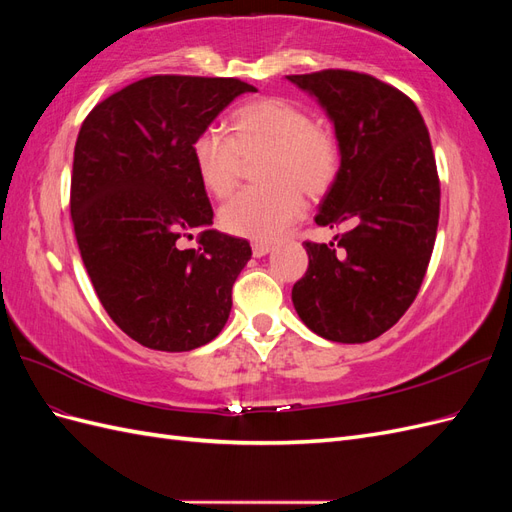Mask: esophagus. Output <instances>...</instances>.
<instances>
[{"instance_id":"34e87169","label":"esophagus","mask_w":512,"mask_h":512,"mask_svg":"<svg viewBox=\"0 0 512 512\" xmlns=\"http://www.w3.org/2000/svg\"><path fill=\"white\" fill-rule=\"evenodd\" d=\"M271 250H273V247H271L269 243H258V241H256V243H252V252H254V256H256V258L267 256Z\"/></svg>"}]
</instances>
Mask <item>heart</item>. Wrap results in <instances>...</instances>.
<instances>
[{
    "mask_svg": "<svg viewBox=\"0 0 512 512\" xmlns=\"http://www.w3.org/2000/svg\"><path fill=\"white\" fill-rule=\"evenodd\" d=\"M230 136L205 128L192 143L196 175L205 190L224 198L235 190L243 158L262 156L258 179L265 185L241 190L220 211L232 235L271 241L301 218L303 190L320 196L339 168L331 130L312 121L303 106L284 98H260L230 115Z\"/></svg>",
    "mask_w": 512,
    "mask_h": 512,
    "instance_id": "1",
    "label": "heart"
}]
</instances>
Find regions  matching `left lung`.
Instances as JSON below:
<instances>
[{
	"instance_id": "left-lung-1",
	"label": "left lung",
	"mask_w": 512,
	"mask_h": 512,
	"mask_svg": "<svg viewBox=\"0 0 512 512\" xmlns=\"http://www.w3.org/2000/svg\"><path fill=\"white\" fill-rule=\"evenodd\" d=\"M286 79L333 123L339 170L314 220L346 228L337 243L305 241L309 265L292 305L329 342L365 344L406 314L436 243L440 181L429 132L408 96L369 74Z\"/></svg>"
}]
</instances>
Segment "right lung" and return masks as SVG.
<instances>
[{
	"instance_id": "add662e5",
	"label": "right lung",
	"mask_w": 512,
	"mask_h": 512,
	"mask_svg": "<svg viewBox=\"0 0 512 512\" xmlns=\"http://www.w3.org/2000/svg\"><path fill=\"white\" fill-rule=\"evenodd\" d=\"M247 91L237 79L149 76L100 102L74 147L70 213L106 314L145 348L190 352L220 335L245 239L211 228L194 138ZM200 229L196 251L178 239Z\"/></svg>"
}]
</instances>
